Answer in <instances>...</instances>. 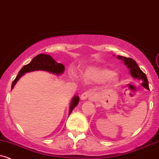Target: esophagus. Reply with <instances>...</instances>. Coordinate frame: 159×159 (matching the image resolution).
Here are the masks:
<instances>
[{
	"instance_id": "1",
	"label": "esophagus",
	"mask_w": 159,
	"mask_h": 159,
	"mask_svg": "<svg viewBox=\"0 0 159 159\" xmlns=\"http://www.w3.org/2000/svg\"><path fill=\"white\" fill-rule=\"evenodd\" d=\"M91 98V93L89 91H85L81 95V101H84V100L88 99V98Z\"/></svg>"
}]
</instances>
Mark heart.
Returning a JSON list of instances; mask_svg holds the SVG:
<instances>
[{
	"label": "heart",
	"instance_id": "obj_1",
	"mask_svg": "<svg viewBox=\"0 0 159 159\" xmlns=\"http://www.w3.org/2000/svg\"><path fill=\"white\" fill-rule=\"evenodd\" d=\"M84 80L88 82H102L107 86H114L119 81L120 76L116 73L113 72L109 68L101 67H89L86 68L83 74Z\"/></svg>",
	"mask_w": 159,
	"mask_h": 159
}]
</instances>
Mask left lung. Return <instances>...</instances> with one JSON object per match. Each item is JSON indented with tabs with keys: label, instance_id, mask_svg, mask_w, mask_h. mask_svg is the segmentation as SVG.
Wrapping results in <instances>:
<instances>
[{
	"label": "left lung",
	"instance_id": "1",
	"mask_svg": "<svg viewBox=\"0 0 159 159\" xmlns=\"http://www.w3.org/2000/svg\"><path fill=\"white\" fill-rule=\"evenodd\" d=\"M116 58L123 61L125 66L129 69L130 75H131V76L133 77V78L143 81V83L141 84L142 86H143L145 88H146V89L149 90L148 79H147L146 75L141 69H140L139 67L138 66V65H137V63L136 62V61H134L133 58H126L121 56H118Z\"/></svg>",
	"mask_w": 159,
	"mask_h": 159
}]
</instances>
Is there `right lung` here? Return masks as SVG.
Returning a JSON list of instances; mask_svg holds the SVG:
<instances>
[{"instance_id": "1", "label": "right lung", "mask_w": 159, "mask_h": 159, "mask_svg": "<svg viewBox=\"0 0 159 159\" xmlns=\"http://www.w3.org/2000/svg\"><path fill=\"white\" fill-rule=\"evenodd\" d=\"M35 71H45L51 74L60 75L63 74L65 71V66L61 63H58L52 58L51 56L46 54H39L36 56L32 59V61L29 64L26 65L20 69V71L18 73V75L16 77L14 81H13L11 89H13V87L16 84L20 78L24 75L26 73L31 72ZM79 102V97L74 96L71 99L69 107V113L68 115L71 113L73 109L78 105Z\"/></svg>"}]
</instances>
